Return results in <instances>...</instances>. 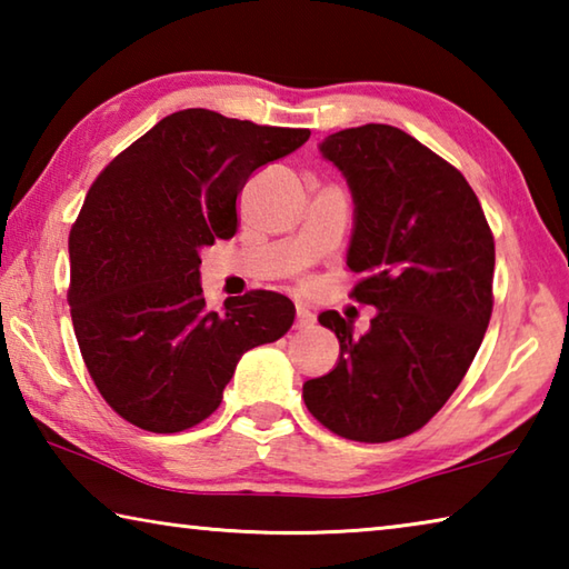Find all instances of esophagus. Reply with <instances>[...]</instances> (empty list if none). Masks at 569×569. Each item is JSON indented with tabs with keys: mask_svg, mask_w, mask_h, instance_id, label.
<instances>
[{
	"mask_svg": "<svg viewBox=\"0 0 569 569\" xmlns=\"http://www.w3.org/2000/svg\"><path fill=\"white\" fill-rule=\"evenodd\" d=\"M313 323H316V316L308 311V308L298 306V311H296V329L298 331H308V329H313Z\"/></svg>",
	"mask_w": 569,
	"mask_h": 569,
	"instance_id": "34e87169",
	"label": "esophagus"
}]
</instances>
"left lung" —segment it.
Here are the masks:
<instances>
[{
  "label": "left lung",
  "instance_id": "1",
  "mask_svg": "<svg viewBox=\"0 0 569 569\" xmlns=\"http://www.w3.org/2000/svg\"><path fill=\"white\" fill-rule=\"evenodd\" d=\"M353 198L346 266L369 331L323 311L339 361L303 383L308 411L333 435L391 441L421 429L465 379L492 316L495 238L469 182L391 124L333 132L319 146Z\"/></svg>",
  "mask_w": 569,
  "mask_h": 569
}]
</instances>
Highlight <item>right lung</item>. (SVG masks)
Wrapping results in <instances>:
<instances>
[{
    "instance_id": "add662e5",
    "label": "right lung",
    "mask_w": 569,
    "mask_h": 569,
    "mask_svg": "<svg viewBox=\"0 0 569 569\" xmlns=\"http://www.w3.org/2000/svg\"><path fill=\"white\" fill-rule=\"evenodd\" d=\"M308 134L180 110L92 182L70 233L67 298L94 387L134 427H196L220 407L240 356L291 329L296 306L273 291L210 311L200 250L236 236V198L248 178Z\"/></svg>"
}]
</instances>
